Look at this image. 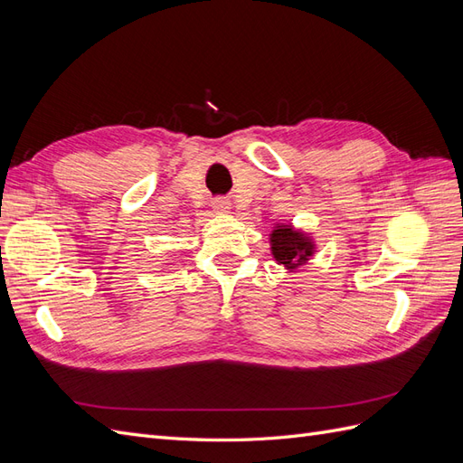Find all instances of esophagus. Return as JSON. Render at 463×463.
Returning a JSON list of instances; mask_svg holds the SVG:
<instances>
[{
    "instance_id": "34e87169",
    "label": "esophagus",
    "mask_w": 463,
    "mask_h": 463,
    "mask_svg": "<svg viewBox=\"0 0 463 463\" xmlns=\"http://www.w3.org/2000/svg\"><path fill=\"white\" fill-rule=\"evenodd\" d=\"M213 208H214V213H220V214H223V213H230V208H232V203L228 201V199H214L213 201Z\"/></svg>"
}]
</instances>
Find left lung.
Segmentation results:
<instances>
[{
    "instance_id": "obj_1",
    "label": "left lung",
    "mask_w": 463,
    "mask_h": 463,
    "mask_svg": "<svg viewBox=\"0 0 463 463\" xmlns=\"http://www.w3.org/2000/svg\"><path fill=\"white\" fill-rule=\"evenodd\" d=\"M270 250L278 264H284L288 270H296L313 257L315 241L301 230L278 223L270 233Z\"/></svg>"
}]
</instances>
